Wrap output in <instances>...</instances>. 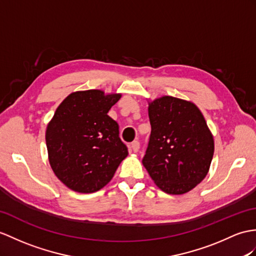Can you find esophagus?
<instances>
[{"label": "esophagus", "mask_w": 256, "mask_h": 256, "mask_svg": "<svg viewBox=\"0 0 256 256\" xmlns=\"http://www.w3.org/2000/svg\"><path fill=\"white\" fill-rule=\"evenodd\" d=\"M130 148H132L134 153H136V152L139 151V148H140V142L136 141V140L132 142V144H130Z\"/></svg>", "instance_id": "34e87169"}]
</instances>
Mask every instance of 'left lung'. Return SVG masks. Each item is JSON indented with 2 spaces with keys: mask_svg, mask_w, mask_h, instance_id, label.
Masks as SVG:
<instances>
[{
  "mask_svg": "<svg viewBox=\"0 0 256 256\" xmlns=\"http://www.w3.org/2000/svg\"><path fill=\"white\" fill-rule=\"evenodd\" d=\"M151 134L142 164L158 188L184 194L208 175L214 139L196 104L174 96L148 103Z\"/></svg>",
  "mask_w": 256,
  "mask_h": 256,
  "instance_id": "left-lung-1",
  "label": "left lung"
}]
</instances>
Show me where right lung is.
Instances as JSON below:
<instances>
[{
    "label": "right lung",
    "mask_w": 256,
    "mask_h": 256,
    "mask_svg": "<svg viewBox=\"0 0 256 256\" xmlns=\"http://www.w3.org/2000/svg\"><path fill=\"white\" fill-rule=\"evenodd\" d=\"M122 94L77 91L56 108L46 141L54 174L68 188L92 193L106 186L128 155L118 124L108 115Z\"/></svg>",
    "instance_id": "add662e5"
}]
</instances>
